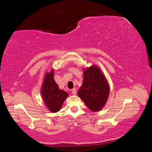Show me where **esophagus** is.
<instances>
[{
	"label": "esophagus",
	"instance_id": "34e87169",
	"mask_svg": "<svg viewBox=\"0 0 152 152\" xmlns=\"http://www.w3.org/2000/svg\"><path fill=\"white\" fill-rule=\"evenodd\" d=\"M76 92H77V91H76V88H74V89L72 90V94L76 95Z\"/></svg>",
	"mask_w": 152,
	"mask_h": 152
}]
</instances>
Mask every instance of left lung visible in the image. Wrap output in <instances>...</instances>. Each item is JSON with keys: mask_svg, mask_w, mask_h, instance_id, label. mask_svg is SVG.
Instances as JSON below:
<instances>
[{"mask_svg": "<svg viewBox=\"0 0 152 152\" xmlns=\"http://www.w3.org/2000/svg\"><path fill=\"white\" fill-rule=\"evenodd\" d=\"M83 82L78 91V96L92 112H98L106 104L110 86L101 68L92 64L83 68Z\"/></svg>", "mask_w": 152, "mask_h": 152, "instance_id": "1", "label": "left lung"}]
</instances>
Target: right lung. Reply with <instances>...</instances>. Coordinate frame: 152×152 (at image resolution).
<instances>
[{"label": "right lung", "mask_w": 152, "mask_h": 152, "mask_svg": "<svg viewBox=\"0 0 152 152\" xmlns=\"http://www.w3.org/2000/svg\"><path fill=\"white\" fill-rule=\"evenodd\" d=\"M53 76L54 70L53 68L45 72L40 93L46 108L51 113H57L61 109L64 101L69 94L64 90L60 89Z\"/></svg>", "instance_id": "right-lung-1"}]
</instances>
